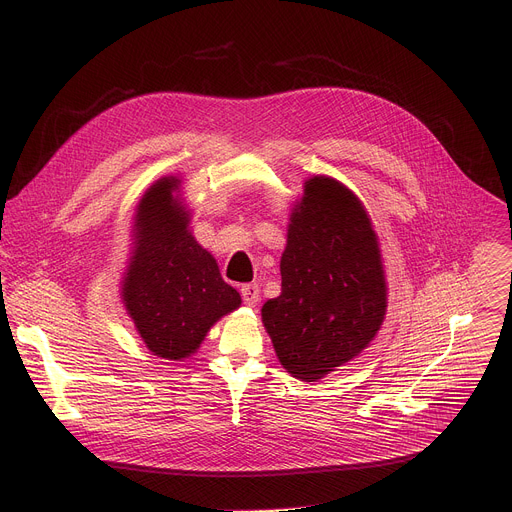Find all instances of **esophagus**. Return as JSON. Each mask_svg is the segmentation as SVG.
<instances>
[{"instance_id":"1","label":"esophagus","mask_w":512,"mask_h":512,"mask_svg":"<svg viewBox=\"0 0 512 512\" xmlns=\"http://www.w3.org/2000/svg\"><path fill=\"white\" fill-rule=\"evenodd\" d=\"M241 296H243V300H245V304L249 308H255L257 302H259V285H255V283L243 285L241 287Z\"/></svg>"}]
</instances>
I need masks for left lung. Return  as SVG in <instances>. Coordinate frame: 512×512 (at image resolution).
<instances>
[{
    "label": "left lung",
    "instance_id": "1",
    "mask_svg": "<svg viewBox=\"0 0 512 512\" xmlns=\"http://www.w3.org/2000/svg\"><path fill=\"white\" fill-rule=\"evenodd\" d=\"M279 269L281 296L261 320L291 377L324 379L375 340L387 314L383 255L367 208L342 182H304Z\"/></svg>",
    "mask_w": 512,
    "mask_h": 512
}]
</instances>
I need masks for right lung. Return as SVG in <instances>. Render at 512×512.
Segmentation results:
<instances>
[{
    "label": "right lung",
    "instance_id": "1",
    "mask_svg": "<svg viewBox=\"0 0 512 512\" xmlns=\"http://www.w3.org/2000/svg\"><path fill=\"white\" fill-rule=\"evenodd\" d=\"M182 180H156L133 216V251L121 279V300L148 350L164 360L192 356L210 328L241 306L216 259L190 233Z\"/></svg>",
    "mask_w": 512,
    "mask_h": 512
}]
</instances>
